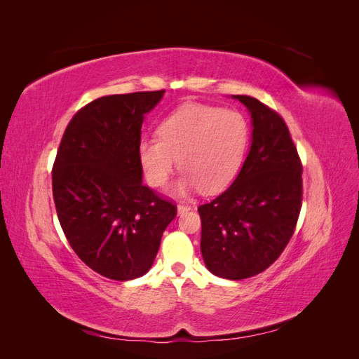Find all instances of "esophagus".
<instances>
[{"mask_svg": "<svg viewBox=\"0 0 359 359\" xmlns=\"http://www.w3.org/2000/svg\"><path fill=\"white\" fill-rule=\"evenodd\" d=\"M190 210V206H187V205H178L177 206V212H178V215H182L184 212H187Z\"/></svg>", "mask_w": 359, "mask_h": 359, "instance_id": "1", "label": "esophagus"}]
</instances>
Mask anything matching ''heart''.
I'll list each match as a JSON object with an SVG mask.
<instances>
[{
    "instance_id": "1",
    "label": "heart",
    "mask_w": 359,
    "mask_h": 359,
    "mask_svg": "<svg viewBox=\"0 0 359 359\" xmlns=\"http://www.w3.org/2000/svg\"><path fill=\"white\" fill-rule=\"evenodd\" d=\"M160 139H142L139 161L148 184H166L178 165L184 169L172 193L177 196L203 190L219 193L240 172L248 144L243 114L219 106L186 103L160 123Z\"/></svg>"
}]
</instances>
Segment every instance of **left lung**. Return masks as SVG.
Masks as SVG:
<instances>
[{
  "label": "left lung",
  "mask_w": 359,
  "mask_h": 359,
  "mask_svg": "<svg viewBox=\"0 0 359 359\" xmlns=\"http://www.w3.org/2000/svg\"><path fill=\"white\" fill-rule=\"evenodd\" d=\"M252 116V145L232 186L201 205V252L217 277L243 280L265 271L295 231L302 166L286 123L250 95H232Z\"/></svg>",
  "instance_id": "left-lung-1"
}]
</instances>
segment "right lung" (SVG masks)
Wrapping results in <instances>:
<instances>
[{"instance_id":"add662e5","label":"right lung","mask_w":359,"mask_h":359,"mask_svg":"<svg viewBox=\"0 0 359 359\" xmlns=\"http://www.w3.org/2000/svg\"><path fill=\"white\" fill-rule=\"evenodd\" d=\"M165 91L104 95L69 123L52 170L60 224L83 262L103 277L147 274L177 208L142 184L144 118Z\"/></svg>"}]
</instances>
